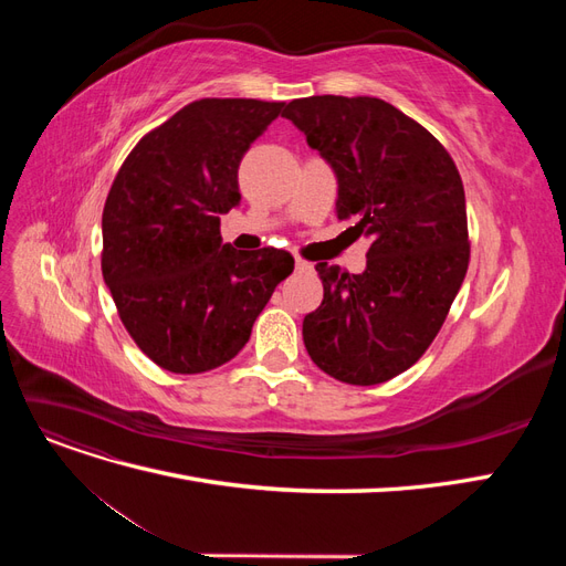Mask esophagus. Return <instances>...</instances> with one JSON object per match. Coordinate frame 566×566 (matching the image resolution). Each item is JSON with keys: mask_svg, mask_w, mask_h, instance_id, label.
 Here are the masks:
<instances>
[{"mask_svg": "<svg viewBox=\"0 0 566 566\" xmlns=\"http://www.w3.org/2000/svg\"><path fill=\"white\" fill-rule=\"evenodd\" d=\"M295 269H297V271H312V264H310V262H306V260H300V256H297V262H295Z\"/></svg>", "mask_w": 566, "mask_h": 566, "instance_id": "34e87169", "label": "esophagus"}]
</instances>
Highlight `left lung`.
Masks as SVG:
<instances>
[{"label":"left lung","instance_id":"1","mask_svg":"<svg viewBox=\"0 0 566 566\" xmlns=\"http://www.w3.org/2000/svg\"><path fill=\"white\" fill-rule=\"evenodd\" d=\"M283 117L333 165L335 217L370 238L364 273L316 264L323 302L304 316V347L339 382H387L432 345L468 273L460 172L439 139L382 98H295Z\"/></svg>","mask_w":566,"mask_h":566}]
</instances>
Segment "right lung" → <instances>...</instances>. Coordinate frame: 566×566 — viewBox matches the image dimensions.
Returning a JSON list of instances; mask_svg holds the SVG:
<instances>
[{
  "label": "right lung",
  "mask_w": 566,
  "mask_h": 566,
  "mask_svg": "<svg viewBox=\"0 0 566 566\" xmlns=\"http://www.w3.org/2000/svg\"><path fill=\"white\" fill-rule=\"evenodd\" d=\"M281 111V101H193L144 134L113 179L101 271L136 347L169 373L231 361L295 269L285 250H235L219 231L241 200L238 165Z\"/></svg>",
  "instance_id": "right-lung-1"
}]
</instances>
